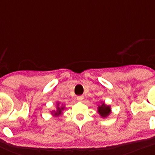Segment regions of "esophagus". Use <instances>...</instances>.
Instances as JSON below:
<instances>
[{
	"label": "esophagus",
	"mask_w": 155,
	"mask_h": 155,
	"mask_svg": "<svg viewBox=\"0 0 155 155\" xmlns=\"http://www.w3.org/2000/svg\"><path fill=\"white\" fill-rule=\"evenodd\" d=\"M83 99H84V97L83 96H78L77 97V100L78 101H80V102H82V101L83 100Z\"/></svg>",
	"instance_id": "obj_1"
}]
</instances>
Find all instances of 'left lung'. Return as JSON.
<instances>
[{
    "label": "left lung",
    "mask_w": 155,
    "mask_h": 155,
    "mask_svg": "<svg viewBox=\"0 0 155 155\" xmlns=\"http://www.w3.org/2000/svg\"><path fill=\"white\" fill-rule=\"evenodd\" d=\"M97 113L103 119H105L111 114V107L110 105H106L104 102H101L100 105L97 107Z\"/></svg>",
    "instance_id": "1"
}]
</instances>
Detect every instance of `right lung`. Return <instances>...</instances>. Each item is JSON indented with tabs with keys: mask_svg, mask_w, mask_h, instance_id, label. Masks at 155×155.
<instances>
[{
	"mask_svg": "<svg viewBox=\"0 0 155 155\" xmlns=\"http://www.w3.org/2000/svg\"><path fill=\"white\" fill-rule=\"evenodd\" d=\"M65 108V105L63 103H60L59 102H57L55 103V110L50 111V114L55 117H58L63 114V110Z\"/></svg>",
	"mask_w": 155,
	"mask_h": 155,
	"instance_id": "add662e5",
	"label": "right lung"
}]
</instances>
